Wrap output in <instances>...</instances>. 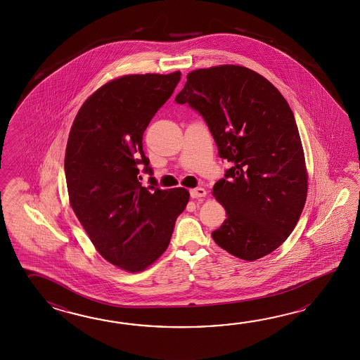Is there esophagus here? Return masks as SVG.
I'll return each instance as SVG.
<instances>
[{"mask_svg":"<svg viewBox=\"0 0 360 360\" xmlns=\"http://www.w3.org/2000/svg\"><path fill=\"white\" fill-rule=\"evenodd\" d=\"M206 189H203V188H194V189H191V197L194 199L206 197Z\"/></svg>","mask_w":360,"mask_h":360,"instance_id":"34e87169","label":"esophagus"}]
</instances>
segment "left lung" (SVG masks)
Returning a JSON list of instances; mask_svg holds the SVG:
<instances>
[{
    "mask_svg": "<svg viewBox=\"0 0 360 360\" xmlns=\"http://www.w3.org/2000/svg\"><path fill=\"white\" fill-rule=\"evenodd\" d=\"M186 78L175 101L203 117L220 158L233 165L212 189L226 219L211 236L236 257L261 259L288 238L305 206L307 174L295 115L251 69L220 65Z\"/></svg>",
    "mask_w": 360,
    "mask_h": 360,
    "instance_id": "left-lung-1",
    "label": "left lung"
}]
</instances>
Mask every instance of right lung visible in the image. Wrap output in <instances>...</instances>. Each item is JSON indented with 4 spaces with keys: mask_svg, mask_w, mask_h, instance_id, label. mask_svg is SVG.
Segmentation results:
<instances>
[{
    "mask_svg": "<svg viewBox=\"0 0 360 360\" xmlns=\"http://www.w3.org/2000/svg\"><path fill=\"white\" fill-rule=\"evenodd\" d=\"M181 78L129 75L101 86L78 110L64 169L69 202L100 255L126 271H141L167 250L184 188L162 191L143 150V135ZM151 175L149 187L138 169Z\"/></svg>",
    "mask_w": 360,
    "mask_h": 360,
    "instance_id": "add662e5",
    "label": "right lung"
}]
</instances>
